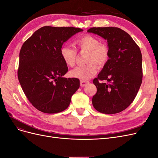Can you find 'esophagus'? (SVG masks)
<instances>
[{
	"mask_svg": "<svg viewBox=\"0 0 158 158\" xmlns=\"http://www.w3.org/2000/svg\"><path fill=\"white\" fill-rule=\"evenodd\" d=\"M89 81H86V80H81L80 81V85L82 87L85 86V85H87L89 84Z\"/></svg>",
	"mask_w": 158,
	"mask_h": 158,
	"instance_id": "34e87169",
	"label": "esophagus"
}]
</instances>
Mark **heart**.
Listing matches in <instances>:
<instances>
[{"label":"heart","mask_w":158,"mask_h":158,"mask_svg":"<svg viewBox=\"0 0 158 158\" xmlns=\"http://www.w3.org/2000/svg\"><path fill=\"white\" fill-rule=\"evenodd\" d=\"M76 49L80 51H86L85 63L88 64L80 66L70 71V77L87 80L96 73V64L102 67L107 63L109 56L108 47L100 43L97 37L91 35H84L75 41ZM60 56L66 65L73 66L77 57V51L69 46H63L60 48Z\"/></svg>","instance_id":"b5f03b06"}]
</instances>
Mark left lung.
I'll return each instance as SVG.
<instances>
[{"instance_id":"left-lung-1","label":"left lung","mask_w":158,"mask_h":158,"mask_svg":"<svg viewBox=\"0 0 158 158\" xmlns=\"http://www.w3.org/2000/svg\"><path fill=\"white\" fill-rule=\"evenodd\" d=\"M107 41V63L93 80L97 92L94 107L105 114L127 109L136 98L142 81V58L139 47L130 35L118 27H92L88 30ZM106 82L101 83V81Z\"/></svg>"}]
</instances>
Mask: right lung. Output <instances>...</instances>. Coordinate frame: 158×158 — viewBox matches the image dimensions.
<instances>
[{
  "mask_svg": "<svg viewBox=\"0 0 158 158\" xmlns=\"http://www.w3.org/2000/svg\"><path fill=\"white\" fill-rule=\"evenodd\" d=\"M83 30L74 27L44 26L22 46L18 77L30 102L45 113L63 111L80 87L77 78H64L68 72L60 56L64 42Z\"/></svg>",
  "mask_w": 158,
  "mask_h": 158,
  "instance_id": "right-lung-1",
  "label": "right lung"
}]
</instances>
